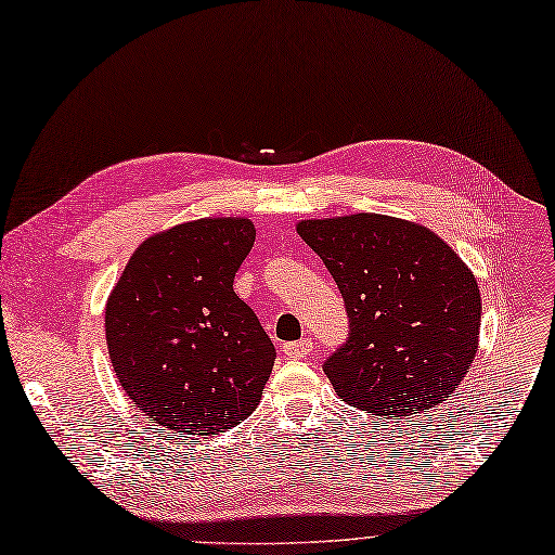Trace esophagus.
Wrapping results in <instances>:
<instances>
[{
    "label": "esophagus",
    "mask_w": 555,
    "mask_h": 555,
    "mask_svg": "<svg viewBox=\"0 0 555 555\" xmlns=\"http://www.w3.org/2000/svg\"><path fill=\"white\" fill-rule=\"evenodd\" d=\"M283 352L291 357V360H307V357L313 352V341L311 338H301L297 344H285Z\"/></svg>",
    "instance_id": "obj_1"
}]
</instances>
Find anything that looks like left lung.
<instances>
[{
  "mask_svg": "<svg viewBox=\"0 0 555 555\" xmlns=\"http://www.w3.org/2000/svg\"><path fill=\"white\" fill-rule=\"evenodd\" d=\"M297 232L344 297L348 336L323 364L338 397L387 420L454 395L477 352L481 299L452 248L383 214L301 221Z\"/></svg>",
  "mask_w": 555,
  "mask_h": 555,
  "instance_id": "8db88e82",
  "label": "left lung"
}]
</instances>
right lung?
<instances>
[{
    "mask_svg": "<svg viewBox=\"0 0 555 555\" xmlns=\"http://www.w3.org/2000/svg\"><path fill=\"white\" fill-rule=\"evenodd\" d=\"M256 242L248 219H201L142 242L105 307L124 391L160 431L198 440L254 413L276 350L232 283Z\"/></svg>",
    "mask_w": 555,
    "mask_h": 555,
    "instance_id": "add662e5",
    "label": "right lung"
}]
</instances>
